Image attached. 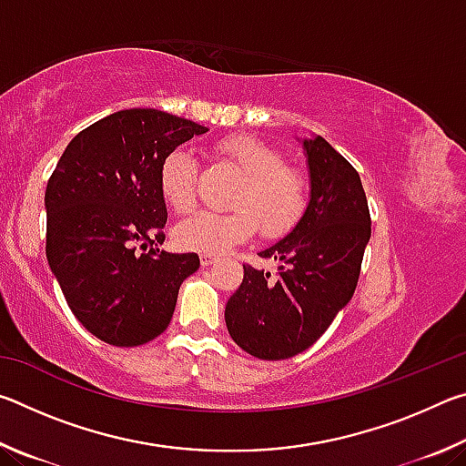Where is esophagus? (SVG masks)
I'll return each instance as SVG.
<instances>
[{"mask_svg":"<svg viewBox=\"0 0 466 466\" xmlns=\"http://www.w3.org/2000/svg\"><path fill=\"white\" fill-rule=\"evenodd\" d=\"M199 261H201V267H211L214 263H218V257H214V255H201Z\"/></svg>","mask_w":466,"mask_h":466,"instance_id":"1","label":"esophagus"}]
</instances>
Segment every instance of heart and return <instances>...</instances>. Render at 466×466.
<instances>
[{
  "instance_id": "heart-1",
  "label": "heart",
  "mask_w": 466,
  "mask_h": 466,
  "mask_svg": "<svg viewBox=\"0 0 466 466\" xmlns=\"http://www.w3.org/2000/svg\"><path fill=\"white\" fill-rule=\"evenodd\" d=\"M214 154L224 157L242 172L228 214L199 211L175 228L180 248L201 255H224L234 244L244 242L261 224L267 238H281L294 230L310 203L309 177L286 164L278 147L247 133L219 139ZM195 157L185 149H172L160 167V193L177 214L193 209L197 199Z\"/></svg>"
}]
</instances>
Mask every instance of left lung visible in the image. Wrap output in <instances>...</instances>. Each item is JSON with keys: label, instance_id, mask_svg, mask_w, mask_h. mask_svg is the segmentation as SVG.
<instances>
[{"label": "left lung", "instance_id": "8db88e82", "mask_svg": "<svg viewBox=\"0 0 466 466\" xmlns=\"http://www.w3.org/2000/svg\"><path fill=\"white\" fill-rule=\"evenodd\" d=\"M310 203L286 238L258 252L278 275L244 265L226 304L228 333L258 360L294 358L317 343L356 291L372 234L358 170L322 139H304Z\"/></svg>", "mask_w": 466, "mask_h": 466}]
</instances>
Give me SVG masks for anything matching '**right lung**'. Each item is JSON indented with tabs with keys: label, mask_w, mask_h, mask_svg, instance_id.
<instances>
[{
	"label": "right lung",
	"mask_w": 466,
	"mask_h": 466,
	"mask_svg": "<svg viewBox=\"0 0 466 466\" xmlns=\"http://www.w3.org/2000/svg\"><path fill=\"white\" fill-rule=\"evenodd\" d=\"M208 131L156 108L119 110L69 141L46 183V261L76 319L100 341L136 347L170 325L178 288L199 269L172 255L160 167Z\"/></svg>",
	"instance_id": "obj_1"
}]
</instances>
